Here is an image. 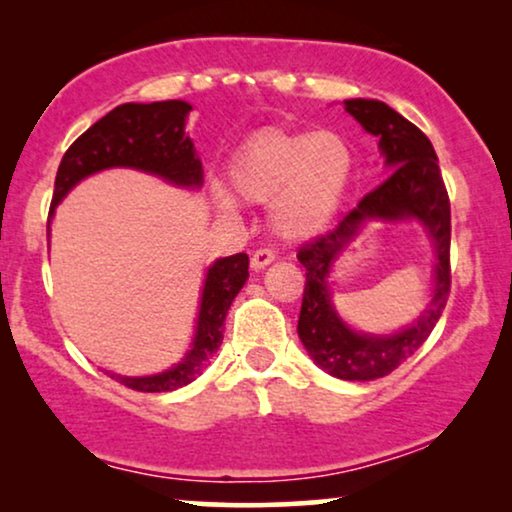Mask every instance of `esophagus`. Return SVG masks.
<instances>
[{"label": "esophagus", "mask_w": 512, "mask_h": 512, "mask_svg": "<svg viewBox=\"0 0 512 512\" xmlns=\"http://www.w3.org/2000/svg\"><path fill=\"white\" fill-rule=\"evenodd\" d=\"M275 261V251L272 249H256L254 254H251V268L254 270H263L265 265H270Z\"/></svg>", "instance_id": "1"}]
</instances>
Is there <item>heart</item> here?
I'll use <instances>...</instances> for the list:
<instances>
[{"instance_id": "heart-1", "label": "heart", "mask_w": 512, "mask_h": 512, "mask_svg": "<svg viewBox=\"0 0 512 512\" xmlns=\"http://www.w3.org/2000/svg\"><path fill=\"white\" fill-rule=\"evenodd\" d=\"M352 146L331 130H263L249 137L228 165L242 200L270 202V226L284 240L319 235L338 212L352 181ZM216 207H235L216 193Z\"/></svg>"}]
</instances>
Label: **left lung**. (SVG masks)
Wrapping results in <instances>:
<instances>
[{
	"mask_svg": "<svg viewBox=\"0 0 512 512\" xmlns=\"http://www.w3.org/2000/svg\"><path fill=\"white\" fill-rule=\"evenodd\" d=\"M361 128L380 142L389 177L335 226L298 251L305 272V293L298 317V335L310 359L328 375L349 382H368L389 375L408 361L433 326L450 296V198L438 167L433 144L417 125L380 100H345ZM370 220H419L437 249V282L427 310L415 325L391 336L361 334L347 327L334 312L327 277L349 241Z\"/></svg>",
	"mask_w": 512,
	"mask_h": 512,
	"instance_id": "8db88e82",
	"label": "left lung"
}]
</instances>
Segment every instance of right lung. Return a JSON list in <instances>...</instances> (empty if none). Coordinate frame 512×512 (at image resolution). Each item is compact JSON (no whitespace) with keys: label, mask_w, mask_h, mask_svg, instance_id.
I'll return each instance as SVG.
<instances>
[{"label":"right lung","mask_w":512,"mask_h":512,"mask_svg":"<svg viewBox=\"0 0 512 512\" xmlns=\"http://www.w3.org/2000/svg\"><path fill=\"white\" fill-rule=\"evenodd\" d=\"M193 107L184 100H167L137 104L128 102L111 109L107 116L83 132L69 146L60 160L51 212H48V233L55 207L65 195L90 174L109 170V167H132L170 181L181 188L202 186V163L195 153L191 137L186 135V118ZM249 277V256L235 254L219 258L209 265L205 284H202L198 324L184 359L177 366L158 375L128 377L114 375L128 389L174 391L191 384L209 366L223 342V321L237 293Z\"/></svg>","instance_id":"add662e5"}]
</instances>
